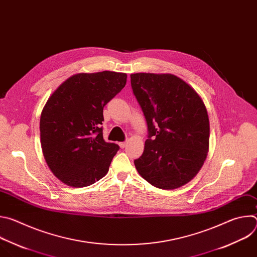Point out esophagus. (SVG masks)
<instances>
[{
    "label": "esophagus",
    "mask_w": 257,
    "mask_h": 257,
    "mask_svg": "<svg viewBox=\"0 0 257 257\" xmlns=\"http://www.w3.org/2000/svg\"><path fill=\"white\" fill-rule=\"evenodd\" d=\"M126 144H127V141L119 142V145H120V148H121V149H124V148H125V146H126Z\"/></svg>",
    "instance_id": "1"
}]
</instances>
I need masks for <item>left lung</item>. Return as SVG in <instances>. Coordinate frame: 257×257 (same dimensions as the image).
Instances as JSON below:
<instances>
[{
	"label": "left lung",
	"mask_w": 257,
	"mask_h": 257,
	"mask_svg": "<svg viewBox=\"0 0 257 257\" xmlns=\"http://www.w3.org/2000/svg\"><path fill=\"white\" fill-rule=\"evenodd\" d=\"M131 87L148 124L143 154L134 161L155 187L176 189L202 167L209 142L206 107L197 92L172 74H131Z\"/></svg>",
	"instance_id": "obj_1"
}]
</instances>
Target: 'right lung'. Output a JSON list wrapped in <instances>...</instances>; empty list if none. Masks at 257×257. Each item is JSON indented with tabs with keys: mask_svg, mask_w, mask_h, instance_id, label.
Listing matches in <instances>:
<instances>
[{
	"mask_svg": "<svg viewBox=\"0 0 257 257\" xmlns=\"http://www.w3.org/2000/svg\"><path fill=\"white\" fill-rule=\"evenodd\" d=\"M126 81L125 73H80L48 99L40 122L42 149L51 171L65 184L89 186L107 173L120 148L103 139V106Z\"/></svg>",
	"mask_w": 257,
	"mask_h": 257,
	"instance_id": "1",
	"label": "right lung"
}]
</instances>
